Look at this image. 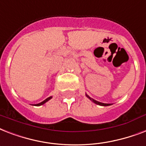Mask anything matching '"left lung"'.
<instances>
[{"instance_id": "1", "label": "left lung", "mask_w": 146, "mask_h": 146, "mask_svg": "<svg viewBox=\"0 0 146 146\" xmlns=\"http://www.w3.org/2000/svg\"><path fill=\"white\" fill-rule=\"evenodd\" d=\"M86 96H87V98H89L90 100H92L94 104H98V105H100V106H104V107H106V106H110V105H111L110 104H104V103H101V102H99V101H97V100H94V99H92L91 98H90L88 94H86Z\"/></svg>"}]
</instances>
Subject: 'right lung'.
I'll return each mask as SVG.
<instances>
[{"label": "right lung", "mask_w": 146, "mask_h": 146, "mask_svg": "<svg viewBox=\"0 0 146 146\" xmlns=\"http://www.w3.org/2000/svg\"><path fill=\"white\" fill-rule=\"evenodd\" d=\"M50 99H52V97H49V98H46V100H43V101H42V102L39 103V104H35V106H41V105L44 104H45V103L47 102V101H48V100H50Z\"/></svg>", "instance_id": "obj_1"}]
</instances>
